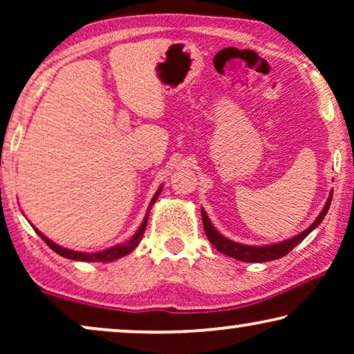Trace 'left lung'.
I'll list each match as a JSON object with an SVG mask.
<instances>
[{"mask_svg": "<svg viewBox=\"0 0 354 354\" xmlns=\"http://www.w3.org/2000/svg\"><path fill=\"white\" fill-rule=\"evenodd\" d=\"M332 196H333V190H330V195L327 198V203L324 205L321 214L317 216V219L313 222L311 225L308 227L306 230L301 232V234L292 236V239L279 241V243H272V245H263V246H251V245H243V243H236V241H232L229 239H225L224 235H221L219 232L214 229V225L211 224L209 217H207L206 211L201 209V217H203V225H205V232L207 240L214 245V248L217 251H221L222 254L230 256V258L239 259V261H245V263H268V261H274L279 258H283L285 254H288L295 246L306 239V236L311 234V232L316 229V227L321 224L324 217H326L328 207H330L332 203Z\"/></svg>", "mask_w": 354, "mask_h": 354, "instance_id": "1", "label": "left lung"}]
</instances>
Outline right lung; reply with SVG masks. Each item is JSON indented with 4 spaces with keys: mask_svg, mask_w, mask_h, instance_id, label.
I'll list each match as a JSON object with an SVG mask.
<instances>
[{
    "mask_svg": "<svg viewBox=\"0 0 354 354\" xmlns=\"http://www.w3.org/2000/svg\"><path fill=\"white\" fill-rule=\"evenodd\" d=\"M162 190V185L159 187V190L156 192V195L153 196L151 203H149L148 206V212L147 216H145V219L142 222V225H140V229L135 232V235L130 239L129 241H125V243H119V245H114L111 246V248H106L103 251H96V253H82V251H74V250H69V248H62V246L56 245L55 241H51L48 236H45L41 234L40 230H37L35 227L33 229L37 230V234L41 236L43 240H45V243L50 246L53 251H56L57 254H61L62 258H67V259H72V261H85V263H111V261H115L119 258H122V256L132 253V251L137 248V245L140 243V240L143 239V234H145V229H147V222H148V214H149V209H151L153 203L158 200L159 193Z\"/></svg>",
    "mask_w": 354,
    "mask_h": 354,
    "instance_id": "add662e5",
    "label": "right lung"
}]
</instances>
